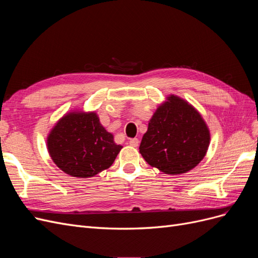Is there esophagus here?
I'll return each instance as SVG.
<instances>
[{"label":"esophagus","mask_w":258,"mask_h":258,"mask_svg":"<svg viewBox=\"0 0 258 258\" xmlns=\"http://www.w3.org/2000/svg\"><path fill=\"white\" fill-rule=\"evenodd\" d=\"M129 144L132 146V147H137L139 145V139L135 138V139H131L129 141Z\"/></svg>","instance_id":"obj_1"}]
</instances>
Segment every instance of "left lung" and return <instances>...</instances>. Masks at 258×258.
<instances>
[{
  "mask_svg": "<svg viewBox=\"0 0 258 258\" xmlns=\"http://www.w3.org/2000/svg\"><path fill=\"white\" fill-rule=\"evenodd\" d=\"M211 134L204 117L183 98L169 95L148 121L140 154L161 172H188L205 158Z\"/></svg>",
  "mask_w": 258,
  "mask_h": 258,
  "instance_id": "obj_1",
  "label": "left lung"
}]
</instances>
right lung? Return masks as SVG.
<instances>
[{"label":"right lung","instance_id":"obj_1","mask_svg":"<svg viewBox=\"0 0 258 258\" xmlns=\"http://www.w3.org/2000/svg\"><path fill=\"white\" fill-rule=\"evenodd\" d=\"M50 158L64 173L88 178L110 168L122 148L97 112L74 108L54 123L46 139Z\"/></svg>","mask_w":258,"mask_h":258}]
</instances>
